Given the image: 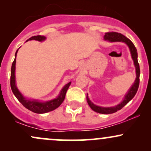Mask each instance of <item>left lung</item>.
Instances as JSON below:
<instances>
[{
	"label": "left lung",
	"mask_w": 151,
	"mask_h": 151,
	"mask_svg": "<svg viewBox=\"0 0 151 151\" xmlns=\"http://www.w3.org/2000/svg\"><path fill=\"white\" fill-rule=\"evenodd\" d=\"M105 40H108L109 42H125L128 46H129L130 52H131V57L134 62V65L136 67V80H135L134 83L131 87L130 88V89L128 91V93H126V96H124V100L121 101V103L115 106L112 107H101L96 106L89 100L88 96H86V100H87L88 104L91 109H92L94 111L97 112L99 114H113L116 112L117 111L121 110L124 106L127 104L129 102L131 101L132 99L134 97V96L136 95V93L138 91V86H139V81H140V67H139V64L138 62V53H137V50L136 47L134 46L133 43L131 42V40L125 37L124 35H123L122 34L119 33V32H106L104 37Z\"/></svg>",
	"instance_id": "8db88e82"
}]
</instances>
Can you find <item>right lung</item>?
Here are the masks:
<instances>
[{
	"mask_svg": "<svg viewBox=\"0 0 151 151\" xmlns=\"http://www.w3.org/2000/svg\"><path fill=\"white\" fill-rule=\"evenodd\" d=\"M46 39V37L43 35H37V36H32L30 38H29L26 42L28 40H35L40 41L42 42ZM18 50H17L15 52V58L13 64H12L11 67V73H10V87H11L12 91L14 93L15 97L18 99V100L20 103L22 104L26 109L31 111L34 112L36 114H45L47 112L55 110L58 107L60 106L62 104V102L64 101L65 98L66 93H67V89L70 87L71 84V81L67 84L66 85L62 88V89L60 91V94L57 98L54 99L52 100L47 101H39L37 100H32L26 99L25 96H22V94L20 92L18 88H17L16 84H15V62H16V55L18 52Z\"/></svg>",
	"mask_w": 151,
	"mask_h": 151,
	"instance_id": "right-lung-1",
	"label": "right lung"
}]
</instances>
